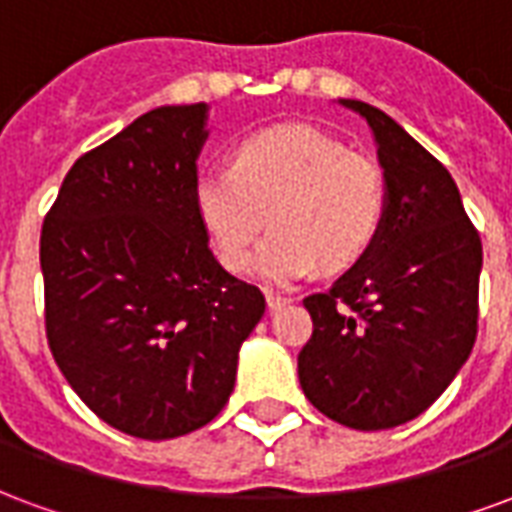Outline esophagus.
Here are the masks:
<instances>
[{
	"label": "esophagus",
	"mask_w": 512,
	"mask_h": 512,
	"mask_svg": "<svg viewBox=\"0 0 512 512\" xmlns=\"http://www.w3.org/2000/svg\"><path fill=\"white\" fill-rule=\"evenodd\" d=\"M266 301H268V310H282L285 304H290V296L285 293H274V290H266Z\"/></svg>",
	"instance_id": "obj_1"
}]
</instances>
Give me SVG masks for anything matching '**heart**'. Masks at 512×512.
<instances>
[{
	"mask_svg": "<svg viewBox=\"0 0 512 512\" xmlns=\"http://www.w3.org/2000/svg\"><path fill=\"white\" fill-rule=\"evenodd\" d=\"M194 211L216 255L244 271L263 224L274 227L255 255V277L285 285L323 266L345 271L373 249L384 227V169L376 158L307 126L244 136L230 164L202 167Z\"/></svg>",
	"mask_w": 512,
	"mask_h": 512,
	"instance_id": "obj_1",
	"label": "heart"
}]
</instances>
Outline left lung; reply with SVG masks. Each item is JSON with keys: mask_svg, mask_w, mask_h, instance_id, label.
I'll use <instances>...</instances> for the list:
<instances>
[{"mask_svg": "<svg viewBox=\"0 0 512 512\" xmlns=\"http://www.w3.org/2000/svg\"><path fill=\"white\" fill-rule=\"evenodd\" d=\"M340 106L373 131L389 200L373 249L304 299L299 384L345 428L386 430L433 406L472 354L483 244L452 175L406 128L365 101Z\"/></svg>", "mask_w": 512, "mask_h": 512, "instance_id": "obj_1", "label": "left lung"}]
</instances>
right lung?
Instances as JSON below:
<instances>
[{
  "label": "right lung",
  "mask_w": 512,
  "mask_h": 512,
  "mask_svg": "<svg viewBox=\"0 0 512 512\" xmlns=\"http://www.w3.org/2000/svg\"><path fill=\"white\" fill-rule=\"evenodd\" d=\"M208 104L158 106L84 153L40 233L46 337L73 392L136 439H175L230 400L266 312L208 246L191 186Z\"/></svg>",
  "instance_id": "obj_1"
}]
</instances>
